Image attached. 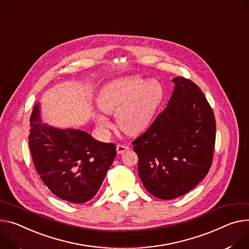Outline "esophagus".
I'll use <instances>...</instances> for the list:
<instances>
[{"instance_id":"1","label":"esophagus","mask_w":249,"mask_h":249,"mask_svg":"<svg viewBox=\"0 0 249 249\" xmlns=\"http://www.w3.org/2000/svg\"><path fill=\"white\" fill-rule=\"evenodd\" d=\"M128 149H129V147H128V146H125V145H120V144H118V145L116 146L117 154H122V153H124L125 151H127Z\"/></svg>"}]
</instances>
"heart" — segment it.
<instances>
[{
	"mask_svg": "<svg viewBox=\"0 0 249 249\" xmlns=\"http://www.w3.org/2000/svg\"><path fill=\"white\" fill-rule=\"evenodd\" d=\"M163 98L164 89L159 81L135 75L105 84L98 96V106L107 114L116 112L119 129L129 136H136L151 125ZM96 123L102 129L111 126L104 114L97 116Z\"/></svg>",
	"mask_w": 249,
	"mask_h": 249,
	"instance_id": "heart-1",
	"label": "heart"
}]
</instances>
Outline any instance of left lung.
I'll return each instance as SVG.
<instances>
[{"instance_id":"1","label":"left lung","mask_w":249,"mask_h":249,"mask_svg":"<svg viewBox=\"0 0 249 249\" xmlns=\"http://www.w3.org/2000/svg\"><path fill=\"white\" fill-rule=\"evenodd\" d=\"M172 81L167 107L132 142L145 189L162 199L189 193L207 176L215 143L214 114L200 88L185 77Z\"/></svg>"}]
</instances>
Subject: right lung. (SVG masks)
<instances>
[{
  "label": "right lung",
  "mask_w": 249,
  "mask_h": 249,
  "mask_svg": "<svg viewBox=\"0 0 249 249\" xmlns=\"http://www.w3.org/2000/svg\"><path fill=\"white\" fill-rule=\"evenodd\" d=\"M30 123V150L43 184L66 201L91 199L114 161L115 145L99 142L85 131L42 123L39 103L33 109Z\"/></svg>",
  "instance_id": "right-lung-1"
}]
</instances>
